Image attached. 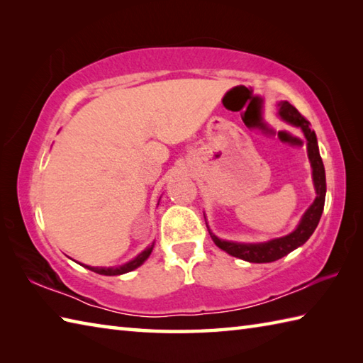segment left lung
Here are the masks:
<instances>
[{
	"mask_svg": "<svg viewBox=\"0 0 363 363\" xmlns=\"http://www.w3.org/2000/svg\"><path fill=\"white\" fill-rule=\"evenodd\" d=\"M279 115L289 121L293 126H299L303 129V133L307 138V151H309V159L312 165V174H313V184L315 190H317V198H315L313 204L306 211L303 220L299 221L298 228L293 230L291 234L274 238V240H269L265 243H235V242H226L220 240L218 237H215L211 230L209 234L215 245L226 251L228 254L238 259H243L246 262H254V264H267V262H274L284 256H287L289 252L296 250L298 246L304 245L309 237L313 234L315 228L318 226V221L321 218L323 207H325V198H326V174H325V165H323V160L318 151L317 145V135H315L313 130L309 128V120L303 117L298 112L296 107H293L289 101L281 103Z\"/></svg>",
	"mask_w": 363,
	"mask_h": 363,
	"instance_id": "8db88e82",
	"label": "left lung"
}]
</instances>
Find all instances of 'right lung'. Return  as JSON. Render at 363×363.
<instances>
[{"label": "right lung", "instance_id": "add662e5", "mask_svg": "<svg viewBox=\"0 0 363 363\" xmlns=\"http://www.w3.org/2000/svg\"><path fill=\"white\" fill-rule=\"evenodd\" d=\"M152 246L154 245H151L150 248H146L143 252L138 254V256L134 260H130V262H128V264L121 265V267H115V268H98V267H89V265H84V267L91 269V272H95L98 274H104V276H117V274L133 272V269H135L137 267H140L143 262L150 257V254L152 251Z\"/></svg>", "mask_w": 363, "mask_h": 363}]
</instances>
